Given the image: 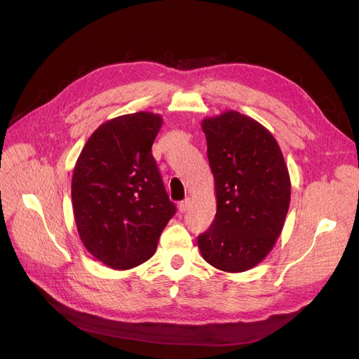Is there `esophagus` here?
<instances>
[{
    "label": "esophagus",
    "mask_w": 359,
    "mask_h": 359,
    "mask_svg": "<svg viewBox=\"0 0 359 359\" xmlns=\"http://www.w3.org/2000/svg\"><path fill=\"white\" fill-rule=\"evenodd\" d=\"M191 199L189 198H187V199H184V201H182L180 203H179V211L180 212H186L187 210H189L191 208Z\"/></svg>",
    "instance_id": "obj_1"
}]
</instances>
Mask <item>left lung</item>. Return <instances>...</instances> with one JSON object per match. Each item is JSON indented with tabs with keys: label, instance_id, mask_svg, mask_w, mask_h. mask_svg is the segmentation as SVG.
Segmentation results:
<instances>
[{
	"label": "left lung",
	"instance_id": "1",
	"mask_svg": "<svg viewBox=\"0 0 359 359\" xmlns=\"http://www.w3.org/2000/svg\"><path fill=\"white\" fill-rule=\"evenodd\" d=\"M215 183L217 214L198 237L202 257L237 273L255 268L284 229L291 180L282 151L257 121L227 110L201 123Z\"/></svg>",
	"mask_w": 359,
	"mask_h": 359
}]
</instances>
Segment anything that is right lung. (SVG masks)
<instances>
[{"instance_id": "1", "label": "right lung", "mask_w": 359, "mask_h": 359, "mask_svg": "<svg viewBox=\"0 0 359 359\" xmlns=\"http://www.w3.org/2000/svg\"><path fill=\"white\" fill-rule=\"evenodd\" d=\"M161 125L163 118L153 111L106 121L75 163L71 198L79 236L111 269L126 271L147 262L176 212L151 154Z\"/></svg>"}]
</instances>
